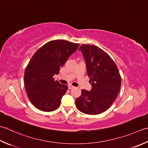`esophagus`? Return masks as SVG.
<instances>
[{"label":"esophagus","instance_id":"esophagus-1","mask_svg":"<svg viewBox=\"0 0 148 148\" xmlns=\"http://www.w3.org/2000/svg\"><path fill=\"white\" fill-rule=\"evenodd\" d=\"M74 88V86H73L72 85H68V88L69 89H72V88Z\"/></svg>","mask_w":148,"mask_h":148}]
</instances>
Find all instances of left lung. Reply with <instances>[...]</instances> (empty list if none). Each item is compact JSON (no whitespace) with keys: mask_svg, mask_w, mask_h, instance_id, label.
<instances>
[{"mask_svg":"<svg viewBox=\"0 0 148 148\" xmlns=\"http://www.w3.org/2000/svg\"><path fill=\"white\" fill-rule=\"evenodd\" d=\"M79 51L85 60L92 89L82 90L81 96L76 99V106L85 114H100L108 110L116 99L121 77L114 60L101 49L83 44Z\"/></svg>","mask_w":148,"mask_h":148,"instance_id":"obj_1","label":"left lung"}]
</instances>
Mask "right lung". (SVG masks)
I'll list each match as a JSON object with an SVG mask.
<instances>
[{"label": "right lung", "instance_id": "right-lung-1", "mask_svg": "<svg viewBox=\"0 0 148 148\" xmlns=\"http://www.w3.org/2000/svg\"><path fill=\"white\" fill-rule=\"evenodd\" d=\"M79 45L66 40H53L31 58L25 71L24 83L29 99L36 108L52 112L60 106L68 86L54 81L53 76L59 74L60 68Z\"/></svg>", "mask_w": 148, "mask_h": 148}]
</instances>
